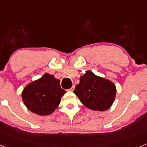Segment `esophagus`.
Returning <instances> with one entry per match:
<instances>
[{
    "instance_id": "34e87169",
    "label": "esophagus",
    "mask_w": 147,
    "mask_h": 147,
    "mask_svg": "<svg viewBox=\"0 0 147 147\" xmlns=\"http://www.w3.org/2000/svg\"><path fill=\"white\" fill-rule=\"evenodd\" d=\"M74 88H75V85H73L72 87H71V88H70L69 90H71V91H73V90H74Z\"/></svg>"
}]
</instances>
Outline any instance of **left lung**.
Masks as SVG:
<instances>
[{
	"mask_svg": "<svg viewBox=\"0 0 147 147\" xmlns=\"http://www.w3.org/2000/svg\"><path fill=\"white\" fill-rule=\"evenodd\" d=\"M74 93L88 108L105 111L113 103L116 88L111 81L88 71L80 77V84L76 85Z\"/></svg>",
	"mask_w": 147,
	"mask_h": 147,
	"instance_id": "8db88e82",
	"label": "left lung"
}]
</instances>
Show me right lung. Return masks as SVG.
<instances>
[{"label": "right lung", "mask_w": 147, "mask_h": 147, "mask_svg": "<svg viewBox=\"0 0 147 147\" xmlns=\"http://www.w3.org/2000/svg\"><path fill=\"white\" fill-rule=\"evenodd\" d=\"M66 93L62 89L58 79L45 74L39 80L30 83L22 93V98L32 113L40 115L52 113L59 106L61 97Z\"/></svg>", "instance_id": "obj_1"}]
</instances>
